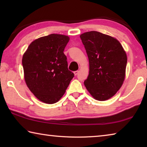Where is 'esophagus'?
<instances>
[{"label":"esophagus","mask_w":147,"mask_h":147,"mask_svg":"<svg viewBox=\"0 0 147 147\" xmlns=\"http://www.w3.org/2000/svg\"><path fill=\"white\" fill-rule=\"evenodd\" d=\"M74 75L76 76L77 74H78V71H74Z\"/></svg>","instance_id":"obj_1"}]
</instances>
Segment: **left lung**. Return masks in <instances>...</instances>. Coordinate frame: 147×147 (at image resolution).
<instances>
[{
    "label": "left lung",
    "mask_w": 147,
    "mask_h": 147,
    "mask_svg": "<svg viewBox=\"0 0 147 147\" xmlns=\"http://www.w3.org/2000/svg\"><path fill=\"white\" fill-rule=\"evenodd\" d=\"M89 63L84 85L94 98L104 101L112 97L123 85L127 56L115 38L96 31L80 35Z\"/></svg>",
    "instance_id": "left-lung-1"
}]
</instances>
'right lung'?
Listing matches in <instances>:
<instances>
[{
	"label": "right lung",
	"instance_id": "1",
	"mask_svg": "<svg viewBox=\"0 0 147 147\" xmlns=\"http://www.w3.org/2000/svg\"><path fill=\"white\" fill-rule=\"evenodd\" d=\"M69 41L68 36L61 34L41 37L32 42L23 56L26 85L43 102H57L74 76L63 53Z\"/></svg>",
	"mask_w": 147,
	"mask_h": 147
}]
</instances>
